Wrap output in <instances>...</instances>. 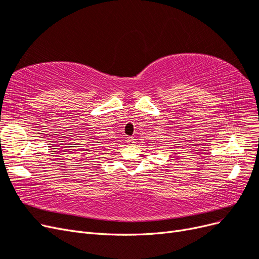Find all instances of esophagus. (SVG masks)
Listing matches in <instances>:
<instances>
[{
    "label": "esophagus",
    "mask_w": 259,
    "mask_h": 259,
    "mask_svg": "<svg viewBox=\"0 0 259 259\" xmlns=\"http://www.w3.org/2000/svg\"><path fill=\"white\" fill-rule=\"evenodd\" d=\"M127 142H128L130 146H133V143H134V138H133V137H128V139H127Z\"/></svg>",
    "instance_id": "esophagus-1"
}]
</instances>
